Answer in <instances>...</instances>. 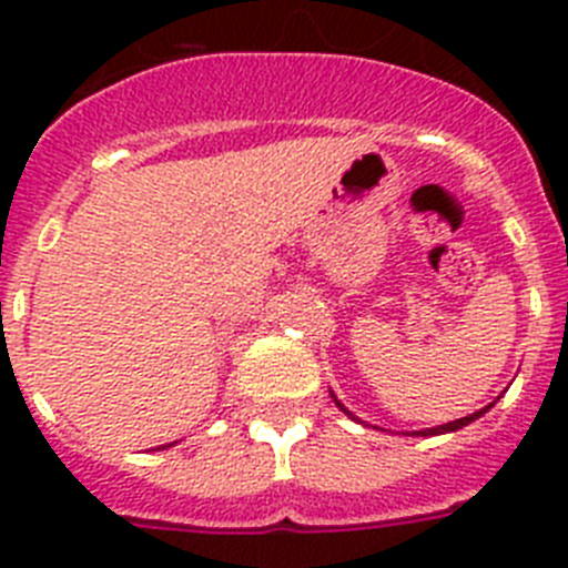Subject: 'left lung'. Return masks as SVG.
<instances>
[{"instance_id": "left-lung-1", "label": "left lung", "mask_w": 568, "mask_h": 568, "mask_svg": "<svg viewBox=\"0 0 568 568\" xmlns=\"http://www.w3.org/2000/svg\"><path fill=\"white\" fill-rule=\"evenodd\" d=\"M333 395V393H329ZM333 400H335V406H338L341 413L344 415H349V418L355 420V415L349 413V409H346L344 404H341L338 398H335L333 395ZM489 406H495V404H489ZM489 406H484V409H478V413H471V415H466V418H458V420H449V424H444V426H435V429H424V433H415V435H444V433H455V429H460V426H466V424H471V420H478L480 415L484 413H489Z\"/></svg>"}]
</instances>
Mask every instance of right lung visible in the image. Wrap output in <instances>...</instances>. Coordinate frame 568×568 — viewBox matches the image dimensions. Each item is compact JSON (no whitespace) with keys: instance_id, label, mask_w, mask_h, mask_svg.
I'll use <instances>...</instances> for the list:
<instances>
[{"instance_id":"add662e5","label":"right lung","mask_w":568,"mask_h":568,"mask_svg":"<svg viewBox=\"0 0 568 568\" xmlns=\"http://www.w3.org/2000/svg\"><path fill=\"white\" fill-rule=\"evenodd\" d=\"M168 446H170V444H168Z\"/></svg>"}]
</instances>
